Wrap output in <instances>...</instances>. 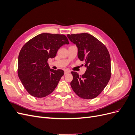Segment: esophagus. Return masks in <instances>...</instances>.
Returning <instances> with one entry per match:
<instances>
[{"label": "esophagus", "instance_id": "1", "mask_svg": "<svg viewBox=\"0 0 135 135\" xmlns=\"http://www.w3.org/2000/svg\"><path fill=\"white\" fill-rule=\"evenodd\" d=\"M70 73V70H68V69H66V70H65V74H68V73Z\"/></svg>", "mask_w": 135, "mask_h": 135}]
</instances>
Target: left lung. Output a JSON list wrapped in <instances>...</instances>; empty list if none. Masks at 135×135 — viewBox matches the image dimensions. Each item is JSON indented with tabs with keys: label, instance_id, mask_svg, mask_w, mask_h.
I'll use <instances>...</instances> for the list:
<instances>
[{
	"label": "left lung",
	"instance_id": "left-lung-1",
	"mask_svg": "<svg viewBox=\"0 0 135 135\" xmlns=\"http://www.w3.org/2000/svg\"><path fill=\"white\" fill-rule=\"evenodd\" d=\"M68 38L78 48V57L84 61L86 71L82 75L71 71L73 90L82 99H92L107 86L111 76V60L104 45L88 33L68 34Z\"/></svg>",
	"mask_w": 135,
	"mask_h": 135
}]
</instances>
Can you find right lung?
<instances>
[{
	"mask_svg": "<svg viewBox=\"0 0 135 135\" xmlns=\"http://www.w3.org/2000/svg\"><path fill=\"white\" fill-rule=\"evenodd\" d=\"M66 44L69 42L64 35L42 33L22 47L18 55V75L30 95L41 98L55 90L64 71L50 69L47 61Z\"/></svg>",
	"mask_w": 135,
	"mask_h": 135,
	"instance_id": "right-lung-1",
	"label": "right lung"
}]
</instances>
